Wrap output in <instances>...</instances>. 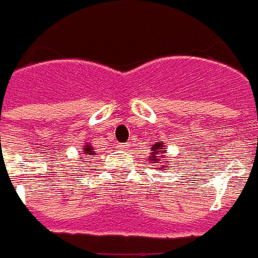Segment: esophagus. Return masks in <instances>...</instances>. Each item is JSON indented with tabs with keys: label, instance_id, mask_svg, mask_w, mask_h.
<instances>
[{
	"label": "esophagus",
	"instance_id": "34e87169",
	"mask_svg": "<svg viewBox=\"0 0 258 258\" xmlns=\"http://www.w3.org/2000/svg\"><path fill=\"white\" fill-rule=\"evenodd\" d=\"M128 143H122V144H119L118 146V149H120V151H125V149L128 148Z\"/></svg>",
	"mask_w": 258,
	"mask_h": 258
}]
</instances>
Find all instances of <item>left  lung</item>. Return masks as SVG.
I'll return each mask as SVG.
<instances>
[{
  "label": "left lung",
  "instance_id": "8db88e82",
  "mask_svg": "<svg viewBox=\"0 0 258 258\" xmlns=\"http://www.w3.org/2000/svg\"><path fill=\"white\" fill-rule=\"evenodd\" d=\"M151 149H152V152H151V155L148 156V160H147L146 162L152 164L155 169H161V170L169 169V166H168V165L159 166L160 162H161L162 160H165V157H166L165 144H164L162 142H156L155 144H152V148H151ZM168 162H169V161H168Z\"/></svg>",
  "mask_w": 258,
  "mask_h": 258
}]
</instances>
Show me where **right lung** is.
<instances>
[{"label": "right lung", "instance_id": "right-lung-1", "mask_svg": "<svg viewBox=\"0 0 258 258\" xmlns=\"http://www.w3.org/2000/svg\"><path fill=\"white\" fill-rule=\"evenodd\" d=\"M80 153H81V156H80V159H82V157H84L83 161L79 162V164H82V162H85V160L88 159H92V157H94V155H96V151H94V147L90 146L89 143H84V146H82L81 151H80ZM77 161H81V160H77ZM72 169V168H71Z\"/></svg>", "mask_w": 258, "mask_h": 258}]
</instances>
